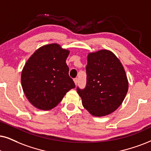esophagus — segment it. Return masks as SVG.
I'll use <instances>...</instances> for the list:
<instances>
[{
  "instance_id": "1",
  "label": "esophagus",
  "mask_w": 151,
  "mask_h": 151,
  "mask_svg": "<svg viewBox=\"0 0 151 151\" xmlns=\"http://www.w3.org/2000/svg\"><path fill=\"white\" fill-rule=\"evenodd\" d=\"M74 83H75V85H77L78 83V79L77 78H75V79H74Z\"/></svg>"
}]
</instances>
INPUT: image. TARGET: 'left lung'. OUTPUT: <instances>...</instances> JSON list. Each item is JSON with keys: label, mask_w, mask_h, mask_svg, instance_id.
<instances>
[{"label": "left lung", "mask_w": 151, "mask_h": 151, "mask_svg": "<svg viewBox=\"0 0 151 151\" xmlns=\"http://www.w3.org/2000/svg\"><path fill=\"white\" fill-rule=\"evenodd\" d=\"M87 83L83 90L77 88L83 106L92 116L102 117L121 106L128 91V80L123 65L107 49L88 53Z\"/></svg>", "instance_id": "8db88e82"}]
</instances>
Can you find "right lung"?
I'll return each mask as SVG.
<instances>
[{"instance_id": "add662e5", "label": "right lung", "mask_w": 151, "mask_h": 151, "mask_svg": "<svg viewBox=\"0 0 151 151\" xmlns=\"http://www.w3.org/2000/svg\"><path fill=\"white\" fill-rule=\"evenodd\" d=\"M69 54V50L52 43L40 47L26 61L21 76L22 86L28 100L38 109L54 108L75 88L66 64Z\"/></svg>"}]
</instances>
